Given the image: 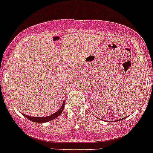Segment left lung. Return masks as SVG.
Masks as SVG:
<instances>
[{"label": "left lung", "mask_w": 153, "mask_h": 153, "mask_svg": "<svg viewBox=\"0 0 153 153\" xmlns=\"http://www.w3.org/2000/svg\"><path fill=\"white\" fill-rule=\"evenodd\" d=\"M120 120H122V119H120ZM117 121H118V120H117Z\"/></svg>", "instance_id": "left-lung-1"}]
</instances>
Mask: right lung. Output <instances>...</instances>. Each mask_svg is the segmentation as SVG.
<instances>
[{
    "instance_id": "add662e5",
    "label": "right lung",
    "mask_w": 153,
    "mask_h": 153,
    "mask_svg": "<svg viewBox=\"0 0 153 153\" xmlns=\"http://www.w3.org/2000/svg\"><path fill=\"white\" fill-rule=\"evenodd\" d=\"M64 104L65 103H63L62 106L56 112L53 113L52 115H48V116L46 117H31V116H28V115H25V114H23L24 117L27 118V119L30 120V121H33V122H37V123H44V122H47V121H50L52 120L55 119L57 117L59 116L61 113H62L63 110H64Z\"/></svg>"
}]
</instances>
